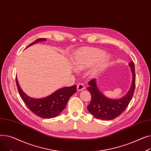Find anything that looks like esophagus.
<instances>
[{"mask_svg":"<svg viewBox=\"0 0 151 151\" xmlns=\"http://www.w3.org/2000/svg\"><path fill=\"white\" fill-rule=\"evenodd\" d=\"M85 89V86L83 83H78L77 86V90L78 91H82Z\"/></svg>","mask_w":151,"mask_h":151,"instance_id":"obj_1","label":"esophagus"}]
</instances>
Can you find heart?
Masks as SVG:
<instances>
[{"mask_svg":"<svg viewBox=\"0 0 151 151\" xmlns=\"http://www.w3.org/2000/svg\"><path fill=\"white\" fill-rule=\"evenodd\" d=\"M103 51L93 47H84L77 51L74 57V65L76 69L82 70L96 63L91 69V76L98 75L107 65L110 57L107 54H102Z\"/></svg>","mask_w":151,"mask_h":151,"instance_id":"1","label":"heart"}]
</instances>
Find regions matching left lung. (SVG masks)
<instances>
[{"mask_svg": "<svg viewBox=\"0 0 151 151\" xmlns=\"http://www.w3.org/2000/svg\"><path fill=\"white\" fill-rule=\"evenodd\" d=\"M132 73V83L129 92L119 99H110L105 96L96 85V78L88 82L89 87L87 90L91 94V101L88 105V110L93 116L102 120H111L119 115L126 110L134 95L135 88V65L131 61L129 65Z\"/></svg>", "mask_w": 151, "mask_h": 151, "instance_id": "8db88e82", "label": "left lung"}]
</instances>
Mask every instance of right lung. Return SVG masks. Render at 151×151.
<instances>
[{"label":"right lung","mask_w":151,"mask_h":151,"mask_svg":"<svg viewBox=\"0 0 151 151\" xmlns=\"http://www.w3.org/2000/svg\"><path fill=\"white\" fill-rule=\"evenodd\" d=\"M45 38H39L28 46L40 41H46ZM16 82L20 96L25 105L34 114L42 118H52L57 116L66 106L69 99L77 91V86L64 87L57 90L47 97L41 99H34L25 94L19 86L17 78Z\"/></svg>","instance_id":"1"}]
</instances>
